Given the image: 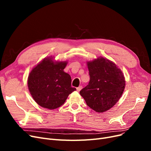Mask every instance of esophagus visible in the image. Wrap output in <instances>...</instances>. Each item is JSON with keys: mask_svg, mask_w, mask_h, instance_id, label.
I'll return each mask as SVG.
<instances>
[{"mask_svg": "<svg viewBox=\"0 0 151 151\" xmlns=\"http://www.w3.org/2000/svg\"><path fill=\"white\" fill-rule=\"evenodd\" d=\"M82 89H83V86H79V87H78V88H76V89H77V91H78V92H79V91Z\"/></svg>", "mask_w": 151, "mask_h": 151, "instance_id": "1", "label": "esophagus"}]
</instances>
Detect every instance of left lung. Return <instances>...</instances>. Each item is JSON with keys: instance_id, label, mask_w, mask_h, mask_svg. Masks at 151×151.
Returning <instances> with one entry per match:
<instances>
[{"instance_id": "obj_1", "label": "left lung", "mask_w": 151, "mask_h": 151, "mask_svg": "<svg viewBox=\"0 0 151 151\" xmlns=\"http://www.w3.org/2000/svg\"><path fill=\"white\" fill-rule=\"evenodd\" d=\"M88 67L90 81L80 94L91 109L104 112L121 98L125 86L124 76L115 63L101 57L88 62Z\"/></svg>"}]
</instances>
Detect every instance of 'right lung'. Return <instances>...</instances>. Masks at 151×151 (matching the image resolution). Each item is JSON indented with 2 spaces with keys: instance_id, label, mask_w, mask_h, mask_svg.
<instances>
[{
  "instance_id": "1",
  "label": "right lung",
  "mask_w": 151,
  "mask_h": 151,
  "mask_svg": "<svg viewBox=\"0 0 151 151\" xmlns=\"http://www.w3.org/2000/svg\"><path fill=\"white\" fill-rule=\"evenodd\" d=\"M52 58H44L28 76L29 92L40 106L56 109L65 103L68 96L76 90L71 86V77L63 71L67 62L55 63Z\"/></svg>"
}]
</instances>
